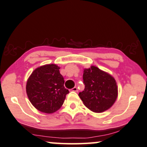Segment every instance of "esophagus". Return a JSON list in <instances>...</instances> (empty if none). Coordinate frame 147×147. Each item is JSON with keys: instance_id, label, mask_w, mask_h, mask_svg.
<instances>
[{"instance_id": "obj_1", "label": "esophagus", "mask_w": 147, "mask_h": 147, "mask_svg": "<svg viewBox=\"0 0 147 147\" xmlns=\"http://www.w3.org/2000/svg\"><path fill=\"white\" fill-rule=\"evenodd\" d=\"M70 91H75L76 92V91H78V88L77 87H75L72 88V89H70Z\"/></svg>"}]
</instances>
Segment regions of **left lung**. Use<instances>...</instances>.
Listing matches in <instances>:
<instances>
[{
	"label": "left lung",
	"mask_w": 147,
	"mask_h": 147,
	"mask_svg": "<svg viewBox=\"0 0 147 147\" xmlns=\"http://www.w3.org/2000/svg\"><path fill=\"white\" fill-rule=\"evenodd\" d=\"M83 79L85 89L79 96L86 107L100 113L112 106L118 96V87L110 75L92 66L84 70Z\"/></svg>",
	"instance_id": "obj_1"
}]
</instances>
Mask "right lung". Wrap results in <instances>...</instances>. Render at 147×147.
<instances>
[{
    "label": "right lung",
    "mask_w": 147,
    "mask_h": 147,
    "mask_svg": "<svg viewBox=\"0 0 147 147\" xmlns=\"http://www.w3.org/2000/svg\"><path fill=\"white\" fill-rule=\"evenodd\" d=\"M56 64H46L36 68L27 80L26 91L29 101L39 111L55 112L63 104L69 93Z\"/></svg>",
    "instance_id": "add662e5"
}]
</instances>
